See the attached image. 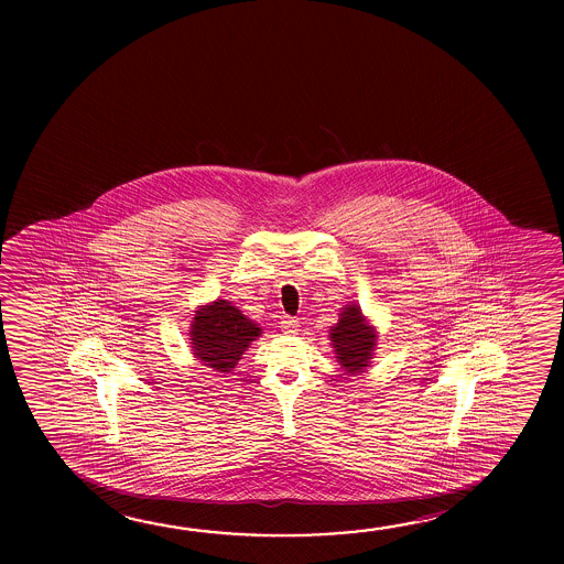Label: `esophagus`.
Segmentation results:
<instances>
[{
    "mask_svg": "<svg viewBox=\"0 0 564 564\" xmlns=\"http://www.w3.org/2000/svg\"><path fill=\"white\" fill-rule=\"evenodd\" d=\"M281 330H283V334L299 333V321L293 318V316H283V321H281Z\"/></svg>",
    "mask_w": 564,
    "mask_h": 564,
    "instance_id": "esophagus-1",
    "label": "esophagus"
}]
</instances>
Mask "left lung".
Returning a JSON list of instances; mask_svg holds the SVG:
<instances>
[{"mask_svg":"<svg viewBox=\"0 0 564 564\" xmlns=\"http://www.w3.org/2000/svg\"><path fill=\"white\" fill-rule=\"evenodd\" d=\"M330 341L341 368L348 373H360L370 366L378 334L361 314L360 306L346 305L338 323L330 326Z\"/></svg>","mask_w":564,"mask_h":564,"instance_id":"1","label":"left lung"}]
</instances>
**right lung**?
Returning a JSON list of instances; mask_svg holds the SVG:
<instances>
[{"instance_id": "right-lung-1", "label": "right lung", "mask_w": 564, "mask_h": 564, "mask_svg": "<svg viewBox=\"0 0 564 564\" xmlns=\"http://www.w3.org/2000/svg\"><path fill=\"white\" fill-rule=\"evenodd\" d=\"M188 334L193 354L204 366L220 373H230L251 341L261 336V328L241 314L238 306L218 299L194 313Z\"/></svg>"}]
</instances>
